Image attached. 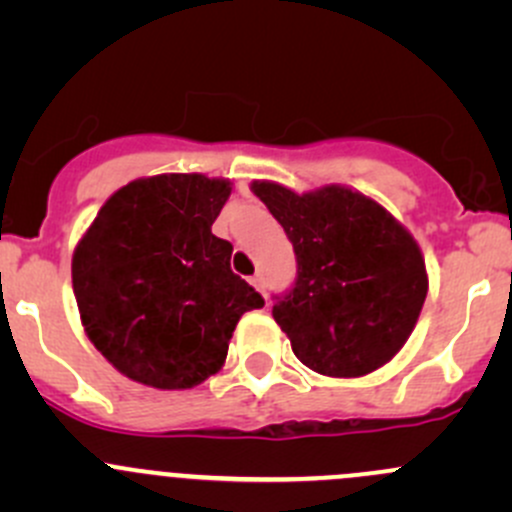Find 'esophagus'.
Masks as SVG:
<instances>
[{
  "instance_id": "1",
  "label": "esophagus",
  "mask_w": 512,
  "mask_h": 512,
  "mask_svg": "<svg viewBox=\"0 0 512 512\" xmlns=\"http://www.w3.org/2000/svg\"><path fill=\"white\" fill-rule=\"evenodd\" d=\"M250 285L257 289V292H265V282H262V277L260 275H255V277H250Z\"/></svg>"
}]
</instances>
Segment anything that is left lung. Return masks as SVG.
Returning <instances> with one entry per match:
<instances>
[{
    "label": "left lung",
    "mask_w": 512,
    "mask_h": 512,
    "mask_svg": "<svg viewBox=\"0 0 512 512\" xmlns=\"http://www.w3.org/2000/svg\"><path fill=\"white\" fill-rule=\"evenodd\" d=\"M252 193L285 227L297 280L272 317L312 371L356 379L394 359L428 292L414 235L376 200L347 185L294 193L255 180Z\"/></svg>",
    "instance_id": "1"
}]
</instances>
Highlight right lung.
Listing matches in <instances>:
<instances>
[{"instance_id":"add662e5","label":"right lung","mask_w":512,"mask_h":512,"mask_svg":"<svg viewBox=\"0 0 512 512\" xmlns=\"http://www.w3.org/2000/svg\"><path fill=\"white\" fill-rule=\"evenodd\" d=\"M230 180L163 173L123 185L71 260L91 344L138 384L193 389L225 364L237 322L265 299L230 270L213 235Z\"/></svg>"}]
</instances>
